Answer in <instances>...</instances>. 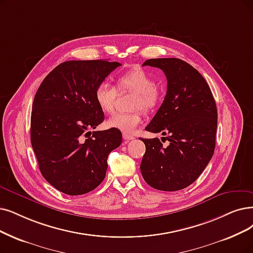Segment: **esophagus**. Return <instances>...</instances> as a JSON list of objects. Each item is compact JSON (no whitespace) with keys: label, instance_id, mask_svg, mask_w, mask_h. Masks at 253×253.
<instances>
[{"label":"esophagus","instance_id":"obj_1","mask_svg":"<svg viewBox=\"0 0 253 253\" xmlns=\"http://www.w3.org/2000/svg\"><path fill=\"white\" fill-rule=\"evenodd\" d=\"M123 137H124L125 140H133V139H134V136L129 135L128 133H124V134H123Z\"/></svg>","mask_w":253,"mask_h":253}]
</instances>
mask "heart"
Wrapping results in <instances>:
<instances>
[{"mask_svg":"<svg viewBox=\"0 0 253 253\" xmlns=\"http://www.w3.org/2000/svg\"><path fill=\"white\" fill-rule=\"evenodd\" d=\"M116 87L119 91L132 90L136 91L133 107L142 108L146 112L155 110L161 102V91L156 86L154 78L142 69L135 68L120 75L116 79ZM117 89L108 82L99 83L94 91V98L99 109L105 113H111L114 110L118 96ZM143 113L141 110L133 112H115L107 120V126L123 132H133L142 121Z\"/></svg>","mask_w":253,"mask_h":253,"instance_id":"obj_1","label":"heart"}]
</instances>
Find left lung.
<instances>
[{"mask_svg":"<svg viewBox=\"0 0 253 253\" xmlns=\"http://www.w3.org/2000/svg\"><path fill=\"white\" fill-rule=\"evenodd\" d=\"M148 65L163 70L167 93L158 112L145 127L161 133L159 138L142 139L145 154L141 173L157 190L177 191L193 184L214 155L217 107L205 78L193 66L177 58L148 59Z\"/></svg>","mask_w":253,"mask_h":253,"instance_id":"8db88e82","label":"left lung"}]
</instances>
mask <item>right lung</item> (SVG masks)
Here are the masks:
<instances>
[{
  "instance_id": "right-lung-1",
  "label": "right lung",
  "mask_w": 253,
  "mask_h": 253,
  "mask_svg": "<svg viewBox=\"0 0 253 253\" xmlns=\"http://www.w3.org/2000/svg\"><path fill=\"white\" fill-rule=\"evenodd\" d=\"M120 65L107 60L63 62L44 78L35 94L31 144L42 176L64 194L94 190L106 176L109 154L121 144L119 129L94 130L92 136L90 132L105 119L95 88Z\"/></svg>"
}]
</instances>
